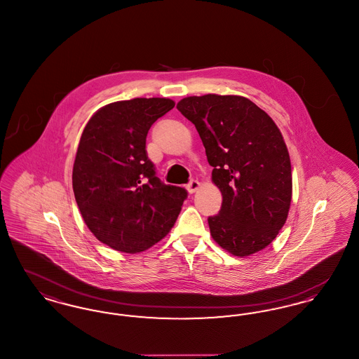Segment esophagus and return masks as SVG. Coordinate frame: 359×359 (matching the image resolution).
Here are the masks:
<instances>
[{
	"label": "esophagus",
	"instance_id": "1",
	"mask_svg": "<svg viewBox=\"0 0 359 359\" xmlns=\"http://www.w3.org/2000/svg\"><path fill=\"white\" fill-rule=\"evenodd\" d=\"M199 187H201V183L198 180H191L187 184V189L189 194H194Z\"/></svg>",
	"mask_w": 359,
	"mask_h": 359
}]
</instances>
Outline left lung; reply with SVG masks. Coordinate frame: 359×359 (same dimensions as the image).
<instances>
[{
	"label": "left lung",
	"mask_w": 359,
	"mask_h": 359,
	"mask_svg": "<svg viewBox=\"0 0 359 359\" xmlns=\"http://www.w3.org/2000/svg\"><path fill=\"white\" fill-rule=\"evenodd\" d=\"M176 107L195 125L222 192L219 214L208 217L212 238L234 256L265 249L287 221L292 199L290 154L280 129L239 95L187 97Z\"/></svg>",
	"instance_id": "8db88e82"
}]
</instances>
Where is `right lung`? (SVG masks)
<instances>
[{"label": "right lung", "instance_id": "obj_1", "mask_svg": "<svg viewBox=\"0 0 359 359\" xmlns=\"http://www.w3.org/2000/svg\"><path fill=\"white\" fill-rule=\"evenodd\" d=\"M168 98H135L101 107L87 122L72 170L76 205L90 231L123 253L164 238L187 191L164 184L148 158L147 135L173 109Z\"/></svg>", "mask_w": 359, "mask_h": 359}]
</instances>
